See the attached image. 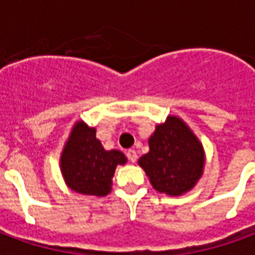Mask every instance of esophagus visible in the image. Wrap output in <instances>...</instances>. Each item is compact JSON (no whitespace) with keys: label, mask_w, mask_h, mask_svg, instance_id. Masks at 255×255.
I'll use <instances>...</instances> for the list:
<instances>
[{"label":"esophagus","mask_w":255,"mask_h":255,"mask_svg":"<svg viewBox=\"0 0 255 255\" xmlns=\"http://www.w3.org/2000/svg\"><path fill=\"white\" fill-rule=\"evenodd\" d=\"M127 157H128V160L131 161V162H135V161L138 160V154H136V151H135V150H128Z\"/></svg>","instance_id":"34e87169"}]
</instances>
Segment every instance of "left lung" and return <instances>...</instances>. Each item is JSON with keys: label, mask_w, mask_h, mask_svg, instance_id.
<instances>
[{"label": "left lung", "mask_w": 255, "mask_h": 255, "mask_svg": "<svg viewBox=\"0 0 255 255\" xmlns=\"http://www.w3.org/2000/svg\"><path fill=\"white\" fill-rule=\"evenodd\" d=\"M158 192L179 197L191 191L202 177L205 150L180 117L168 116L149 138V153L138 161Z\"/></svg>", "instance_id": "left-lung-1"}]
</instances>
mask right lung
I'll return each instance as SVG.
<instances>
[{
  "label": "right lung",
  "instance_id": "add662e5",
  "mask_svg": "<svg viewBox=\"0 0 255 255\" xmlns=\"http://www.w3.org/2000/svg\"><path fill=\"white\" fill-rule=\"evenodd\" d=\"M127 157L120 150H105L95 128L82 120L73 124L60 157V169L67 187L82 195L105 197L112 190L117 165Z\"/></svg>",
  "mask_w": 255,
  "mask_h": 255
}]
</instances>
